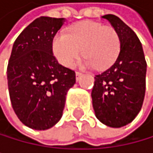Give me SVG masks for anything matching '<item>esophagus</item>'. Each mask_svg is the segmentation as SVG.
<instances>
[{"label":"esophagus","instance_id":"obj_1","mask_svg":"<svg viewBox=\"0 0 153 153\" xmlns=\"http://www.w3.org/2000/svg\"><path fill=\"white\" fill-rule=\"evenodd\" d=\"M81 76H82L81 73H79V72H76V81L79 80V78L81 77Z\"/></svg>","mask_w":153,"mask_h":153}]
</instances>
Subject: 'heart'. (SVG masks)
I'll list each match as a JSON object with an SVG mask.
<instances>
[{
	"label": "heart",
	"mask_w": 153,
	"mask_h": 153,
	"mask_svg": "<svg viewBox=\"0 0 153 153\" xmlns=\"http://www.w3.org/2000/svg\"><path fill=\"white\" fill-rule=\"evenodd\" d=\"M121 41L112 27H104L94 21H81L73 25L66 32L53 37V53L63 66H71L82 51V67L105 69L116 61L120 53Z\"/></svg>",
	"instance_id": "heart-1"
}]
</instances>
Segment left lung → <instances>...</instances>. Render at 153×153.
Segmentation results:
<instances>
[{"instance_id": "1", "label": "left lung", "mask_w": 153, "mask_h": 153, "mask_svg": "<svg viewBox=\"0 0 153 153\" xmlns=\"http://www.w3.org/2000/svg\"><path fill=\"white\" fill-rule=\"evenodd\" d=\"M102 18L118 32L121 49L112 66L95 76L92 103L100 123L118 128L131 123L142 108L147 62L135 32L115 15L107 14Z\"/></svg>"}]
</instances>
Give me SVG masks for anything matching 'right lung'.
Wrapping results in <instances>:
<instances>
[{
    "label": "right lung",
    "instance_id": "1",
    "mask_svg": "<svg viewBox=\"0 0 153 153\" xmlns=\"http://www.w3.org/2000/svg\"><path fill=\"white\" fill-rule=\"evenodd\" d=\"M64 18L42 16L21 32L13 44L7 66V84L15 114L25 126L46 130L63 115L66 95L76 73L60 65L53 40Z\"/></svg>",
    "mask_w": 153,
    "mask_h": 153
}]
</instances>
